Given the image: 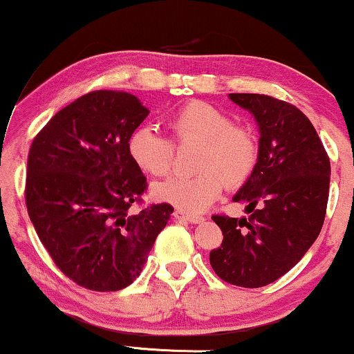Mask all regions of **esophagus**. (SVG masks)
<instances>
[{
    "label": "esophagus",
    "instance_id": "1",
    "mask_svg": "<svg viewBox=\"0 0 354 354\" xmlns=\"http://www.w3.org/2000/svg\"><path fill=\"white\" fill-rule=\"evenodd\" d=\"M173 216L176 218V219H183V221H188V223H194V225H196V223H201L203 219V216H194V214H188V213H183V211H180V209H176L173 213Z\"/></svg>",
    "mask_w": 354,
    "mask_h": 354
}]
</instances>
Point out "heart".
Instances as JSON below:
<instances>
[{"mask_svg": "<svg viewBox=\"0 0 354 354\" xmlns=\"http://www.w3.org/2000/svg\"><path fill=\"white\" fill-rule=\"evenodd\" d=\"M171 139L178 146L198 145L194 176H174L153 186L158 201L169 203L183 213H201L228 186L243 185L253 173L259 156L254 131L236 123L226 109L206 101H189L168 118ZM128 153L141 171L160 178L169 173L174 145L145 124L131 133Z\"/></svg>", "mask_w": 354, "mask_h": 354, "instance_id": "1", "label": "heart"}]
</instances>
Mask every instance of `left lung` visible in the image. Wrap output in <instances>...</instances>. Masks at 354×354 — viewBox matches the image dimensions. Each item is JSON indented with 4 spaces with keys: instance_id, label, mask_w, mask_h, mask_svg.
<instances>
[{
    "instance_id": "8db88e82",
    "label": "left lung",
    "mask_w": 354,
    "mask_h": 354,
    "mask_svg": "<svg viewBox=\"0 0 354 354\" xmlns=\"http://www.w3.org/2000/svg\"><path fill=\"white\" fill-rule=\"evenodd\" d=\"M259 126V156L234 201L248 218L213 214L223 243L209 263L223 281L261 288L286 274L318 238L330 194V158L315 126L295 104L231 93Z\"/></svg>"
}]
</instances>
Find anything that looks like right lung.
Segmentation results:
<instances>
[{"instance_id":"obj_1","label":"right lung","mask_w":354,"mask_h":354,"mask_svg":"<svg viewBox=\"0 0 354 354\" xmlns=\"http://www.w3.org/2000/svg\"><path fill=\"white\" fill-rule=\"evenodd\" d=\"M148 115L129 93L91 91L59 109L28 153L31 223L61 273L86 290L135 281L173 213L168 203L131 211L148 183L128 141Z\"/></svg>"}]
</instances>
